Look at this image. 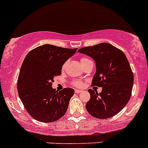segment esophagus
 <instances>
[{
    "mask_svg": "<svg viewBox=\"0 0 148 148\" xmlns=\"http://www.w3.org/2000/svg\"><path fill=\"white\" fill-rule=\"evenodd\" d=\"M82 92L83 91L81 90V89H75V93L79 94V93H82Z\"/></svg>",
    "mask_w": 148,
    "mask_h": 148,
    "instance_id": "34e87169",
    "label": "esophagus"
}]
</instances>
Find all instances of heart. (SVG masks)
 I'll return each mask as SVG.
<instances>
[{
  "label": "heart",
  "mask_w": 148,
  "mask_h": 148,
  "mask_svg": "<svg viewBox=\"0 0 148 148\" xmlns=\"http://www.w3.org/2000/svg\"><path fill=\"white\" fill-rule=\"evenodd\" d=\"M88 60H89V59H87V58H86V57H82V59H81V60H80V62H81V64H82L83 62H86V61H88ZM66 64H67V63H66V62H65V63L63 65H62V70H64V69H65L66 66ZM73 84H74V86H82V82L79 81V80H76V81L73 82Z\"/></svg>",
  "instance_id": "b5f03b06"
}]
</instances>
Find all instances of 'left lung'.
Instances as JSON below:
<instances>
[{
  "instance_id": "8db88e82",
  "label": "left lung",
  "mask_w": 148,
  "mask_h": 148,
  "mask_svg": "<svg viewBox=\"0 0 148 148\" xmlns=\"http://www.w3.org/2000/svg\"><path fill=\"white\" fill-rule=\"evenodd\" d=\"M78 51L95 60L96 73L92 85L102 87L99 94L88 90L90 99L86 104V110L98 119L116 115L129 102L133 86V73L126 56L107 43L83 47Z\"/></svg>"
}]
</instances>
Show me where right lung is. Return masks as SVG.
<instances>
[{"instance_id": "1", "label": "right lung", "mask_w": 148, "mask_h": 148, "mask_svg": "<svg viewBox=\"0 0 148 148\" xmlns=\"http://www.w3.org/2000/svg\"><path fill=\"white\" fill-rule=\"evenodd\" d=\"M77 50L44 44L25 57L18 78V93L26 111L35 120L52 122L65 114L74 90L64 88L58 92L52 88V83L54 77L62 74V65Z\"/></svg>"}]
</instances>
